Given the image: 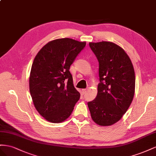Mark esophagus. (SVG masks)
<instances>
[{"instance_id": "34e87169", "label": "esophagus", "mask_w": 156, "mask_h": 156, "mask_svg": "<svg viewBox=\"0 0 156 156\" xmlns=\"http://www.w3.org/2000/svg\"><path fill=\"white\" fill-rule=\"evenodd\" d=\"M87 91V89H83V90H82V92L83 94H85V93Z\"/></svg>"}]
</instances>
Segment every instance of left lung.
Masks as SVG:
<instances>
[{
	"label": "left lung",
	"mask_w": 156,
	"mask_h": 156,
	"mask_svg": "<svg viewBox=\"0 0 156 156\" xmlns=\"http://www.w3.org/2000/svg\"><path fill=\"white\" fill-rule=\"evenodd\" d=\"M99 61V81L95 99L87 105L92 119L101 126L118 122L129 107L135 94V76L129 57L113 42L89 44Z\"/></svg>",
	"instance_id": "obj_1"
}]
</instances>
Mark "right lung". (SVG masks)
I'll list each match as a JSON object with an SVG mask.
<instances>
[{"mask_svg": "<svg viewBox=\"0 0 156 156\" xmlns=\"http://www.w3.org/2000/svg\"><path fill=\"white\" fill-rule=\"evenodd\" d=\"M86 44L69 38L56 39L35 57L29 77L30 93L35 108L48 122L65 121L80 97L69 69Z\"/></svg>", "mask_w": 156, "mask_h": 156, "instance_id": "add662e5", "label": "right lung"}]
</instances>
